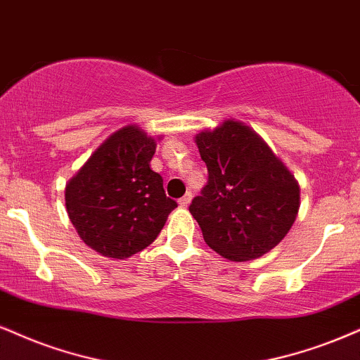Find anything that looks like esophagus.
Here are the masks:
<instances>
[{"label": "esophagus", "instance_id": "esophagus-1", "mask_svg": "<svg viewBox=\"0 0 360 360\" xmlns=\"http://www.w3.org/2000/svg\"><path fill=\"white\" fill-rule=\"evenodd\" d=\"M191 199H193V194H191V193H186L184 196L181 198L179 201H177V202H179V206H181V207H188V206H189V202H191Z\"/></svg>", "mask_w": 360, "mask_h": 360}]
</instances>
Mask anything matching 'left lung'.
<instances>
[{"mask_svg": "<svg viewBox=\"0 0 360 360\" xmlns=\"http://www.w3.org/2000/svg\"><path fill=\"white\" fill-rule=\"evenodd\" d=\"M207 184L189 211L206 245L231 262L274 250L295 223L300 186L250 125L226 119L194 136Z\"/></svg>", "mask_w": 360, "mask_h": 360, "instance_id": "obj_1", "label": "left lung"}]
</instances>
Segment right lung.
Segmentation results:
<instances>
[{"mask_svg":"<svg viewBox=\"0 0 360 360\" xmlns=\"http://www.w3.org/2000/svg\"><path fill=\"white\" fill-rule=\"evenodd\" d=\"M136 124L109 136L65 186V206L79 236L102 257L125 259L158 238L177 206L150 169L155 142Z\"/></svg>","mask_w":360,"mask_h":360,"instance_id":"right-lung-1","label":"right lung"}]
</instances>
